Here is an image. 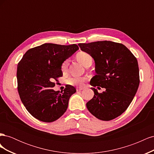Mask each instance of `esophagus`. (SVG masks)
<instances>
[{"label": "esophagus", "instance_id": "1", "mask_svg": "<svg viewBox=\"0 0 154 154\" xmlns=\"http://www.w3.org/2000/svg\"><path fill=\"white\" fill-rule=\"evenodd\" d=\"M83 89V87H78V88H76V91H82Z\"/></svg>", "mask_w": 154, "mask_h": 154}]
</instances>
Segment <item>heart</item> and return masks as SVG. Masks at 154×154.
Instances as JSON below:
<instances>
[{"label": "heart", "instance_id": "1", "mask_svg": "<svg viewBox=\"0 0 154 154\" xmlns=\"http://www.w3.org/2000/svg\"><path fill=\"white\" fill-rule=\"evenodd\" d=\"M77 60L80 62L82 65L85 66L87 63L89 62H92V58L91 56L85 52H80L76 55ZM69 65V60H66V61L63 62L62 65V70L63 71H66ZM85 79L80 78V77H71L67 80V83L70 85H82Z\"/></svg>", "mask_w": 154, "mask_h": 154}]
</instances>
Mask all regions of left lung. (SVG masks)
Returning a JSON list of instances; mask_svg holds the SVG:
<instances>
[{"mask_svg": "<svg viewBox=\"0 0 154 154\" xmlns=\"http://www.w3.org/2000/svg\"><path fill=\"white\" fill-rule=\"evenodd\" d=\"M82 51L89 54L95 62L96 75L90 82L93 87L105 88L94 95L87 108L97 119L110 121L122 114L131 103L139 85L136 58L125 45L111 41L79 44Z\"/></svg>", "mask_w": 154, "mask_h": 154, "instance_id": "1", "label": "left lung"}]
</instances>
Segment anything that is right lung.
Here are the masks:
<instances>
[{"label": "right lung", "instance_id": "obj_1", "mask_svg": "<svg viewBox=\"0 0 154 154\" xmlns=\"http://www.w3.org/2000/svg\"><path fill=\"white\" fill-rule=\"evenodd\" d=\"M78 49L76 44L46 43L29 49L18 63V94L27 111L36 119L50 123L66 112L76 88L68 85L60 92L53 87L54 81L63 75V62Z\"/></svg>", "mask_w": 154, "mask_h": 154}]
</instances>
